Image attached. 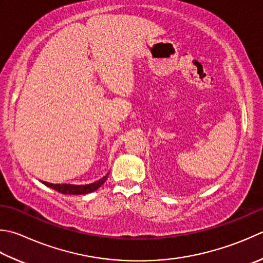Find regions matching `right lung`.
Masks as SVG:
<instances>
[{
  "mask_svg": "<svg viewBox=\"0 0 263 263\" xmlns=\"http://www.w3.org/2000/svg\"><path fill=\"white\" fill-rule=\"evenodd\" d=\"M108 178V174L105 176L104 178H101L98 181L90 183V184H81V186H77V184H67V183H49L45 181H41L45 186H48L50 188L54 189L55 192H58L60 194H65V195H84V194H89L95 192L99 187H101V184L104 183Z\"/></svg>",
  "mask_w": 263,
  "mask_h": 263,
  "instance_id": "right-lung-1",
  "label": "right lung"
}]
</instances>
